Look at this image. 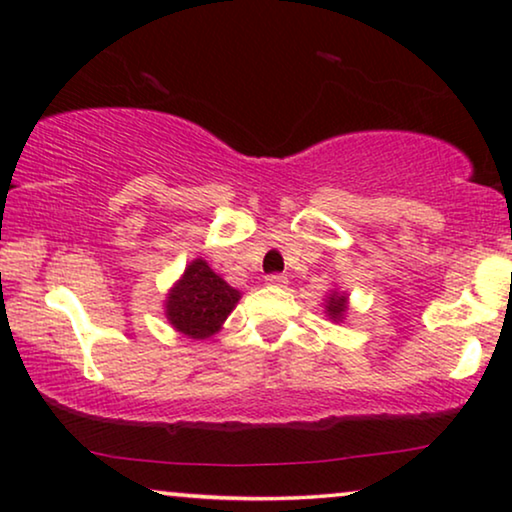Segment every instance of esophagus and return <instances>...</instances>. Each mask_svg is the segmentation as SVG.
Returning <instances> with one entry per match:
<instances>
[{
    "mask_svg": "<svg viewBox=\"0 0 512 512\" xmlns=\"http://www.w3.org/2000/svg\"><path fill=\"white\" fill-rule=\"evenodd\" d=\"M286 282H289V279H286V275H268L265 277V284L268 286H286Z\"/></svg>",
    "mask_w": 512,
    "mask_h": 512,
    "instance_id": "1",
    "label": "esophagus"
}]
</instances>
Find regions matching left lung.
I'll return each mask as SVG.
<instances>
[{
    "instance_id": "obj_1",
    "label": "left lung",
    "mask_w": 512,
    "mask_h": 512,
    "mask_svg": "<svg viewBox=\"0 0 512 512\" xmlns=\"http://www.w3.org/2000/svg\"><path fill=\"white\" fill-rule=\"evenodd\" d=\"M326 317L333 319V321H342L347 314V293H340V291H331L326 298Z\"/></svg>"
}]
</instances>
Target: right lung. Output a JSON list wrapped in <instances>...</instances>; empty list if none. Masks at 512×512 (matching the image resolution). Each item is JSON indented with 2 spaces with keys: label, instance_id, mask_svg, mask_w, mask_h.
I'll return each instance as SVG.
<instances>
[{
  "label": "right lung",
  "instance_id": "obj_1",
  "mask_svg": "<svg viewBox=\"0 0 512 512\" xmlns=\"http://www.w3.org/2000/svg\"><path fill=\"white\" fill-rule=\"evenodd\" d=\"M237 300H240V291L216 275L207 261L195 258L167 293L165 317L174 331L193 340H205L221 331L223 321L233 312Z\"/></svg>",
  "mask_w": 512,
  "mask_h": 512
}]
</instances>
